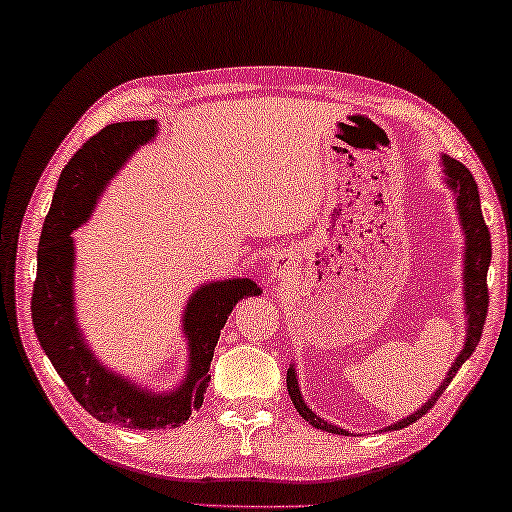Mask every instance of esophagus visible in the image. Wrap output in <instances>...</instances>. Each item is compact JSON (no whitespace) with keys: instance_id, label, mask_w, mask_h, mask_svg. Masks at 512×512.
I'll use <instances>...</instances> for the list:
<instances>
[{"instance_id":"obj_1","label":"esophagus","mask_w":512,"mask_h":512,"mask_svg":"<svg viewBox=\"0 0 512 512\" xmlns=\"http://www.w3.org/2000/svg\"><path fill=\"white\" fill-rule=\"evenodd\" d=\"M272 272L277 274L281 281H286V277H290V274H293V256H290V251H281L277 261H274V270Z\"/></svg>"}]
</instances>
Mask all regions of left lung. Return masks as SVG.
I'll return each instance as SVG.
<instances>
[{
  "mask_svg": "<svg viewBox=\"0 0 512 512\" xmlns=\"http://www.w3.org/2000/svg\"><path fill=\"white\" fill-rule=\"evenodd\" d=\"M442 167H444V183L451 187L455 194V201H458V219L462 226V233H465V270H462V279H465V313H467V334H465V345H462L460 355L455 357L453 366L448 368L444 382L439 384V389L432 393V396L423 403L419 410L407 416L403 421H396L389 430H400L407 428L416 419H421L432 405L437 403V398L442 396L444 389L451 384L455 373L460 371V366L474 355L478 341H481L483 325L487 318V304H490V295H487V267L492 261V240L490 231H487V224L483 219L481 210V196H478V185L471 171L465 164L453 160V157L442 155ZM286 384H288V396L293 400L295 410L302 414L304 421H309L313 428L334 432V435H350L348 430L332 426L325 419H320L316 412L309 410V405L304 403L300 384H297V373L295 368L290 366L286 373Z\"/></svg>",
  "mask_w": 512,
  "mask_h": 512,
  "instance_id": "left-lung-1",
  "label": "left lung"
}]
</instances>
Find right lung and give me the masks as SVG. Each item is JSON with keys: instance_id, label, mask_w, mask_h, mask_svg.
Returning <instances> with one entry per match:
<instances>
[{"instance_id": "1", "label": "right lung", "mask_w": 512, "mask_h": 512, "mask_svg": "<svg viewBox=\"0 0 512 512\" xmlns=\"http://www.w3.org/2000/svg\"><path fill=\"white\" fill-rule=\"evenodd\" d=\"M155 135V119L112 123L70 157L41 231L31 295V320L38 343L77 403L102 423L135 430L178 428L199 410L210 382L208 371L219 332L238 300L261 293L251 279L210 281L194 290L183 311L190 364L183 384L169 393L137 387L132 380L109 371L86 345L75 320V245L70 233L91 217L100 194L128 157Z\"/></svg>"}]
</instances>
